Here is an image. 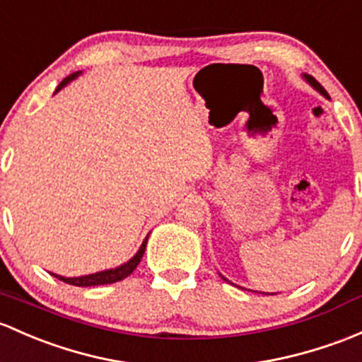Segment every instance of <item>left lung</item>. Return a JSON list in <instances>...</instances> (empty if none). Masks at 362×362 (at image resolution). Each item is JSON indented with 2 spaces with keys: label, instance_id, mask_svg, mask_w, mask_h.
Wrapping results in <instances>:
<instances>
[{
  "label": "left lung",
  "instance_id": "left-lung-1",
  "mask_svg": "<svg viewBox=\"0 0 362 362\" xmlns=\"http://www.w3.org/2000/svg\"><path fill=\"white\" fill-rule=\"evenodd\" d=\"M305 78H307V81H309V83H310V85H312V86H314V88H315V90H319V91H321V93H322V95H326V97H328V93H326V90H325V88H322V86H321V85H319V83H317V81H315V79H314V78H310V76H305Z\"/></svg>",
  "mask_w": 362,
  "mask_h": 362
}]
</instances>
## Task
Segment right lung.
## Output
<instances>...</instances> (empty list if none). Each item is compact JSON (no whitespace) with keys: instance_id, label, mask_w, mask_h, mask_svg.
<instances>
[{"instance_id":"obj_1","label":"right lung","mask_w":362,"mask_h":362,"mask_svg":"<svg viewBox=\"0 0 362 362\" xmlns=\"http://www.w3.org/2000/svg\"><path fill=\"white\" fill-rule=\"evenodd\" d=\"M76 76H79V72H72V74L67 76L66 79H62V83L57 86L55 91L62 90L64 86L67 85V83L72 81V79L76 78ZM147 238H149V235H147ZM147 238H146V241L142 243V246H140V250L136 251L135 257H133L130 262H127V264L121 265V267L111 269V271H102V272H97V274H90V276H81V277H62V276H57V274H53V276L59 277V279L64 281V283L72 284V286H98V284L117 283V281H121V279H124V277L130 276V274L136 269V265L140 264L144 253H146Z\"/></svg>"}]
</instances>
